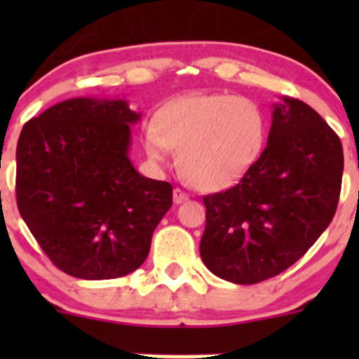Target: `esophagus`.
I'll return each mask as SVG.
<instances>
[{"label":"esophagus","instance_id":"34e87169","mask_svg":"<svg viewBox=\"0 0 359 359\" xmlns=\"http://www.w3.org/2000/svg\"><path fill=\"white\" fill-rule=\"evenodd\" d=\"M187 194L184 193L182 189H179V187H175V189H173V203H177V205H180V203H184V201H187Z\"/></svg>","mask_w":359,"mask_h":359}]
</instances>
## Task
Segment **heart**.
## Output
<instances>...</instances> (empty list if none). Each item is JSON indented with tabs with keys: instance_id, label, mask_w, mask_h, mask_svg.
<instances>
[{
	"instance_id": "obj_1",
	"label": "heart",
	"mask_w": 359,
	"mask_h": 359,
	"mask_svg": "<svg viewBox=\"0 0 359 359\" xmlns=\"http://www.w3.org/2000/svg\"><path fill=\"white\" fill-rule=\"evenodd\" d=\"M267 119L259 104L245 97L213 93L184 97L158 114L146 135V151L166 161L179 151L187 182L201 191H222L240 182L262 154Z\"/></svg>"
}]
</instances>
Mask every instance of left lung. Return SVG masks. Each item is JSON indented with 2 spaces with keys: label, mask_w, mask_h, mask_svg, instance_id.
<instances>
[{
  "label": "left lung",
  "mask_w": 359,
  "mask_h": 359,
  "mask_svg": "<svg viewBox=\"0 0 359 359\" xmlns=\"http://www.w3.org/2000/svg\"><path fill=\"white\" fill-rule=\"evenodd\" d=\"M342 172V144L328 123L302 100L281 97L252 170L231 189L203 198V264L236 285L283 273L330 226Z\"/></svg>",
  "instance_id": "8db88e82"
}]
</instances>
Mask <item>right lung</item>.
Instances as JSON below:
<instances>
[{"mask_svg": "<svg viewBox=\"0 0 359 359\" xmlns=\"http://www.w3.org/2000/svg\"><path fill=\"white\" fill-rule=\"evenodd\" d=\"M140 112L123 99L78 97L29 119L17 142V206L48 259L81 280L139 269L172 206V184L130 161Z\"/></svg>", "mask_w": 359, "mask_h": 359, "instance_id": "obj_1", "label": "right lung"}]
</instances>
